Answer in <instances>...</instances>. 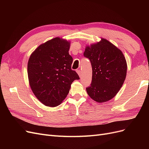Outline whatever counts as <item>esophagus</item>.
I'll list each match as a JSON object with an SVG mask.
<instances>
[{
    "mask_svg": "<svg viewBox=\"0 0 149 149\" xmlns=\"http://www.w3.org/2000/svg\"><path fill=\"white\" fill-rule=\"evenodd\" d=\"M76 71H77V73H78L79 77H81V76H82V72L81 71V70H78Z\"/></svg>",
    "mask_w": 149,
    "mask_h": 149,
    "instance_id": "obj_1",
    "label": "esophagus"
}]
</instances>
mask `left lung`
<instances>
[{
    "mask_svg": "<svg viewBox=\"0 0 149 149\" xmlns=\"http://www.w3.org/2000/svg\"><path fill=\"white\" fill-rule=\"evenodd\" d=\"M84 56L89 60L93 70L91 85L86 88L88 95L98 102L111 100L125 79L127 63L123 53L102 38L100 42L86 47Z\"/></svg>",
    "mask_w": 149,
    "mask_h": 149,
    "instance_id": "1",
    "label": "left lung"
}]
</instances>
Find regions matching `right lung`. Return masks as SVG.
Segmentation results:
<instances>
[{
    "mask_svg": "<svg viewBox=\"0 0 149 149\" xmlns=\"http://www.w3.org/2000/svg\"><path fill=\"white\" fill-rule=\"evenodd\" d=\"M70 43L55 38L40 45L31 54L27 72L31 90L43 104H60L70 91L71 84L79 79L71 69L73 58L68 51Z\"/></svg>",
    "mask_w": 149,
    "mask_h": 149,
    "instance_id": "1",
    "label": "right lung"
}]
</instances>
